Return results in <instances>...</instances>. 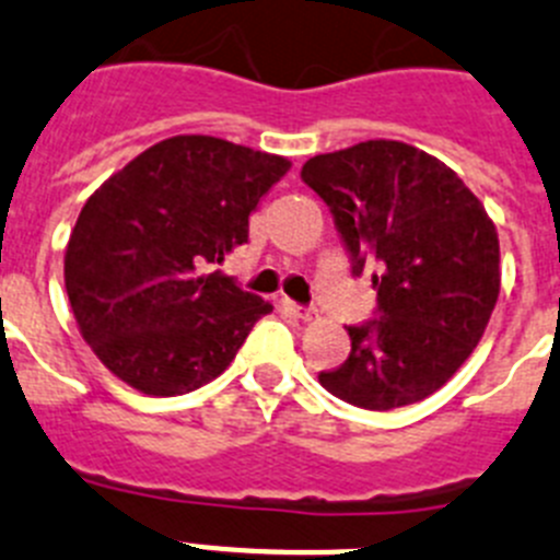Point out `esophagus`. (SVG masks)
Returning <instances> with one entry per match:
<instances>
[{
  "label": "esophagus",
  "instance_id": "1",
  "mask_svg": "<svg viewBox=\"0 0 560 560\" xmlns=\"http://www.w3.org/2000/svg\"><path fill=\"white\" fill-rule=\"evenodd\" d=\"M284 306H287V310L292 312V315H295V317H301V320H310V317L315 315V310H312V306L295 304V301H290V299H284Z\"/></svg>",
  "mask_w": 560,
  "mask_h": 560
}]
</instances>
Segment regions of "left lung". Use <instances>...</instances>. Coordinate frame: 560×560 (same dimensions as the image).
<instances>
[{
    "label": "left lung",
    "instance_id": "obj_1",
    "mask_svg": "<svg viewBox=\"0 0 560 560\" xmlns=\"http://www.w3.org/2000/svg\"><path fill=\"white\" fill-rule=\"evenodd\" d=\"M301 180L329 206L351 273L376 268V317L349 326V360L317 380L362 410L427 399L475 351L500 295L491 218L457 173L405 142L315 155Z\"/></svg>",
    "mask_w": 560,
    "mask_h": 560
}]
</instances>
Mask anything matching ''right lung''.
<instances>
[{"instance_id":"right-lung-1","label":"right lung","mask_w":560,"mask_h":560,"mask_svg":"<svg viewBox=\"0 0 560 560\" xmlns=\"http://www.w3.org/2000/svg\"><path fill=\"white\" fill-rule=\"evenodd\" d=\"M290 170L281 155L214 136H173L85 200L63 259L74 320L110 374L148 396L220 376L268 301L220 265Z\"/></svg>"}]
</instances>
